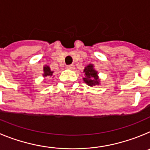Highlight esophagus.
Segmentation results:
<instances>
[{"instance_id": "34e87169", "label": "esophagus", "mask_w": 150, "mask_h": 150, "mask_svg": "<svg viewBox=\"0 0 150 150\" xmlns=\"http://www.w3.org/2000/svg\"><path fill=\"white\" fill-rule=\"evenodd\" d=\"M67 68L69 69V70H74V64H70V65H67Z\"/></svg>"}]
</instances>
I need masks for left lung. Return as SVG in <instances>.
Instances as JSON below:
<instances>
[{
	"instance_id": "8db88e82",
	"label": "left lung",
	"mask_w": 150,
	"mask_h": 150,
	"mask_svg": "<svg viewBox=\"0 0 150 150\" xmlns=\"http://www.w3.org/2000/svg\"><path fill=\"white\" fill-rule=\"evenodd\" d=\"M86 77L83 78L85 83L90 86L99 85V79L98 77V72L93 68L92 64H88L84 70Z\"/></svg>"
}]
</instances>
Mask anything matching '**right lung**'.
I'll list each match as a JSON object with an SVG mask.
<instances>
[{
    "label": "right lung",
    "mask_w": 150,
    "mask_h": 150,
    "mask_svg": "<svg viewBox=\"0 0 150 150\" xmlns=\"http://www.w3.org/2000/svg\"><path fill=\"white\" fill-rule=\"evenodd\" d=\"M43 71H44V74H43V76H50L52 75V71H51L50 67L48 66H46V67H43Z\"/></svg>",
    "instance_id": "obj_1"
}]
</instances>
